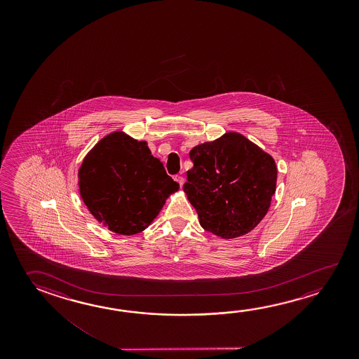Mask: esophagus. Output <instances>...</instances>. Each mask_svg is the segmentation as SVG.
<instances>
[{
	"instance_id": "obj_1",
	"label": "esophagus",
	"mask_w": 359,
	"mask_h": 359,
	"mask_svg": "<svg viewBox=\"0 0 359 359\" xmlns=\"http://www.w3.org/2000/svg\"><path fill=\"white\" fill-rule=\"evenodd\" d=\"M174 179H175V182H179L180 187H182V184H184V177H182V175H175Z\"/></svg>"
}]
</instances>
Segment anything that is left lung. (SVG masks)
I'll return each instance as SVG.
<instances>
[{
  "instance_id": "1",
  "label": "left lung",
  "mask_w": 359,
  "mask_h": 359,
  "mask_svg": "<svg viewBox=\"0 0 359 359\" xmlns=\"http://www.w3.org/2000/svg\"><path fill=\"white\" fill-rule=\"evenodd\" d=\"M184 191L200 225L223 239L245 236L268 212L276 193V161L238 133H226L189 153Z\"/></svg>"
}]
</instances>
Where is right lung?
I'll return each instance as SVG.
<instances>
[{
	"mask_svg": "<svg viewBox=\"0 0 359 359\" xmlns=\"http://www.w3.org/2000/svg\"><path fill=\"white\" fill-rule=\"evenodd\" d=\"M80 195L95 219L133 236L153 223L169 195L179 189L147 142L116 131L86 155L79 170Z\"/></svg>",
	"mask_w": 359,
	"mask_h": 359,
	"instance_id": "add662e5",
	"label": "right lung"
}]
</instances>
